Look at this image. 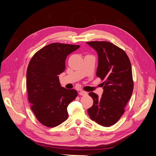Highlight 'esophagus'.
<instances>
[{"label":"esophagus","instance_id":"esophagus-1","mask_svg":"<svg viewBox=\"0 0 156 156\" xmlns=\"http://www.w3.org/2000/svg\"><path fill=\"white\" fill-rule=\"evenodd\" d=\"M87 94H88V93L85 91L81 90V91L79 92V95H81V96H87Z\"/></svg>","mask_w":156,"mask_h":156}]
</instances>
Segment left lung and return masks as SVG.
<instances>
[{
    "label": "left lung",
    "mask_w": 156,
    "mask_h": 156,
    "mask_svg": "<svg viewBox=\"0 0 156 156\" xmlns=\"http://www.w3.org/2000/svg\"><path fill=\"white\" fill-rule=\"evenodd\" d=\"M98 55L96 75L102 81L103 92L99 96L94 92L89 96L94 101L88 109L91 120L104 127L114 125L125 112V107L133 90L131 62L126 52L111 42H87Z\"/></svg>",
    "instance_id": "obj_1"
}]
</instances>
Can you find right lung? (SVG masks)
I'll list each match as a JSON object with an SVG mask.
<instances>
[{"label": "right lung", "instance_id": "add662e5", "mask_svg": "<svg viewBox=\"0 0 156 156\" xmlns=\"http://www.w3.org/2000/svg\"><path fill=\"white\" fill-rule=\"evenodd\" d=\"M80 45L53 43L32 56L27 71V88L30 108L45 126L56 127L66 120L67 107L77 96L74 89H66L58 75L66 68L67 56Z\"/></svg>", "mask_w": 156, "mask_h": 156}]
</instances>
